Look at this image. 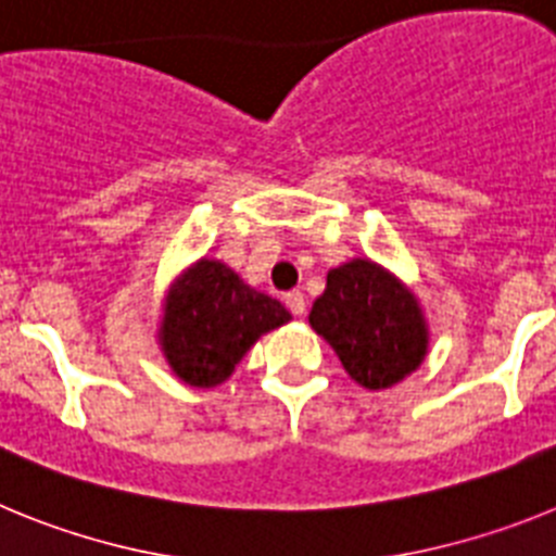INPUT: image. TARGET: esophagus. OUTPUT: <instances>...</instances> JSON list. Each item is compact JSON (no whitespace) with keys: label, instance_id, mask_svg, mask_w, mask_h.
Wrapping results in <instances>:
<instances>
[{"label":"esophagus","instance_id":"esophagus-1","mask_svg":"<svg viewBox=\"0 0 556 556\" xmlns=\"http://www.w3.org/2000/svg\"><path fill=\"white\" fill-rule=\"evenodd\" d=\"M283 303H287V308L294 317H303V314H306V298H303V292H289L287 298H283Z\"/></svg>","mask_w":556,"mask_h":556}]
</instances>
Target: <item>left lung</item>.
<instances>
[{
    "instance_id": "obj_1",
    "label": "left lung",
    "mask_w": 556,
    "mask_h": 556,
    "mask_svg": "<svg viewBox=\"0 0 556 556\" xmlns=\"http://www.w3.org/2000/svg\"><path fill=\"white\" fill-rule=\"evenodd\" d=\"M308 326L365 390H390L424 365L429 353V323L420 301L397 275L370 258L328 269L326 292L314 301Z\"/></svg>"
}]
</instances>
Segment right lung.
I'll list each match as a JSON object with an SVG mask.
<instances>
[{
  "instance_id": "1",
  "label": "right lung",
  "mask_w": 556,
  "mask_h": 556,
  "mask_svg": "<svg viewBox=\"0 0 556 556\" xmlns=\"http://www.w3.org/2000/svg\"><path fill=\"white\" fill-rule=\"evenodd\" d=\"M289 320L281 303L244 283L228 264L200 258L166 292L159 345L180 381L211 390L233 376L258 337Z\"/></svg>"
}]
</instances>
